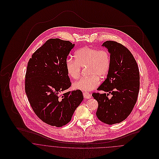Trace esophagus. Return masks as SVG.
<instances>
[{"instance_id":"obj_1","label":"esophagus","mask_w":159,"mask_h":159,"mask_svg":"<svg viewBox=\"0 0 159 159\" xmlns=\"http://www.w3.org/2000/svg\"><path fill=\"white\" fill-rule=\"evenodd\" d=\"M83 94L84 97L86 98H91V97H92V95H91V93H89V92H83Z\"/></svg>"}]
</instances>
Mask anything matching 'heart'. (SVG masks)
Segmentation results:
<instances>
[{"mask_svg": "<svg viewBox=\"0 0 159 159\" xmlns=\"http://www.w3.org/2000/svg\"><path fill=\"white\" fill-rule=\"evenodd\" d=\"M75 59L68 58L66 62L67 74L73 79H77L81 73V67H88L90 76L81 77L73 84L75 89L81 91H91L100 83V78L105 77L110 71L111 59L109 51L89 46L83 47L75 53Z\"/></svg>", "mask_w": 159, "mask_h": 159, "instance_id": "heart-1", "label": "heart"}]
</instances>
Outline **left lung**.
Here are the masks:
<instances>
[{
    "instance_id": "left-lung-1",
    "label": "left lung",
    "mask_w": 159,
    "mask_h": 159,
    "mask_svg": "<svg viewBox=\"0 0 159 159\" xmlns=\"http://www.w3.org/2000/svg\"><path fill=\"white\" fill-rule=\"evenodd\" d=\"M102 45L110 53L111 64L107 78L97 89L105 93L94 92L92 97L98 102V119L112 125L123 121L132 111L139 90V72L135 59L125 46L115 41ZM110 93L113 95L110 99Z\"/></svg>"
}]
</instances>
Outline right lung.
I'll list each match as a JSON object with an SVG mask.
<instances>
[{"label": "right lung", "mask_w": 159, "mask_h": 159, "mask_svg": "<svg viewBox=\"0 0 159 159\" xmlns=\"http://www.w3.org/2000/svg\"><path fill=\"white\" fill-rule=\"evenodd\" d=\"M75 44L51 39L30 58L25 76V91L30 105L43 122L62 127L70 121L83 100L78 89L64 92L71 86L66 62Z\"/></svg>", "instance_id": "1"}]
</instances>
